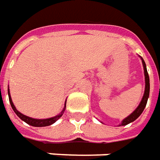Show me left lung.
<instances>
[{"instance_id":"left-lung-1","label":"left lung","mask_w":160,"mask_h":160,"mask_svg":"<svg viewBox=\"0 0 160 160\" xmlns=\"http://www.w3.org/2000/svg\"><path fill=\"white\" fill-rule=\"evenodd\" d=\"M142 59V58H141ZM142 64H143L144 67V73H145V81H146V87H145V93H144L143 98L140 102V105L138 106L135 110L132 112V114H130L129 116H128L127 118H125L123 121H122V124L120 126H125L127 124H128L130 122L135 121L140 114H142V112L146 108V105H147V100H148V97H149V92H150V81H149V76H148V73H147V66H146V64H145V61L142 59Z\"/></svg>"}]
</instances>
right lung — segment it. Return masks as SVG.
Masks as SVG:
<instances>
[{
  "mask_svg": "<svg viewBox=\"0 0 160 160\" xmlns=\"http://www.w3.org/2000/svg\"><path fill=\"white\" fill-rule=\"evenodd\" d=\"M8 97H9V102L10 104H11V107L13 108V110L14 111V113L20 117L22 121L26 122V123H28L29 125L33 126V127H46V126H50L53 124L54 122H57L58 119L63 115V113L65 110V107H66V105L64 106V109L63 111L61 112V114H59L58 115H57L55 117H52V118L49 119H44V120H38V119H33L31 118V117H28V116H26V115H24L22 114L20 112L17 110L16 108L14 107V105H13V102H12V99H11V96H10V92H9V89H8Z\"/></svg>",
  "mask_w": 160,
  "mask_h": 160,
  "instance_id": "1",
  "label": "right lung"
}]
</instances>
